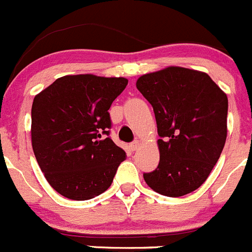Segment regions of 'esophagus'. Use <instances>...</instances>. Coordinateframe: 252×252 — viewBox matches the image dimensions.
<instances>
[{
    "mask_svg": "<svg viewBox=\"0 0 252 252\" xmlns=\"http://www.w3.org/2000/svg\"><path fill=\"white\" fill-rule=\"evenodd\" d=\"M139 145H140V141H139V140H135V141H132V142H131V144H130V148L132 149L133 151H135L137 148H139Z\"/></svg>",
    "mask_w": 252,
    "mask_h": 252,
    "instance_id": "34e87169",
    "label": "esophagus"
}]
</instances>
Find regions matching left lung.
Wrapping results in <instances>:
<instances>
[{
  "instance_id": "1",
  "label": "left lung",
  "mask_w": 252,
  "mask_h": 252,
  "mask_svg": "<svg viewBox=\"0 0 252 252\" xmlns=\"http://www.w3.org/2000/svg\"><path fill=\"white\" fill-rule=\"evenodd\" d=\"M158 125L160 161L144 179L153 190L182 197L206 182L223 150L228 99L207 73L168 66L137 79Z\"/></svg>"
}]
</instances>
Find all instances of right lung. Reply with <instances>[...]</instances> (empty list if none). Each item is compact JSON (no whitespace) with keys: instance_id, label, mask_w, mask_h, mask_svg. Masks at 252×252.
<instances>
[{"instance_id":"add662e5","label":"right lung","mask_w":252,"mask_h":252,"mask_svg":"<svg viewBox=\"0 0 252 252\" xmlns=\"http://www.w3.org/2000/svg\"><path fill=\"white\" fill-rule=\"evenodd\" d=\"M127 82L64 75L35 95L32 150L48 183L63 197L87 201L110 188L126 153L108 137V110Z\"/></svg>"}]
</instances>
